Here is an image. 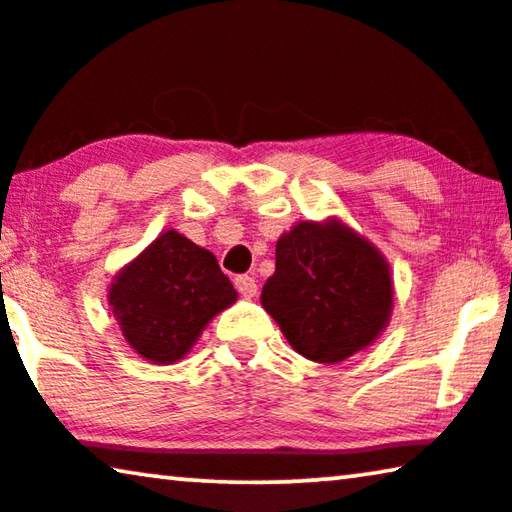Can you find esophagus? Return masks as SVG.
<instances>
[{
	"instance_id": "34e87169",
	"label": "esophagus",
	"mask_w": 512,
	"mask_h": 512,
	"mask_svg": "<svg viewBox=\"0 0 512 512\" xmlns=\"http://www.w3.org/2000/svg\"><path fill=\"white\" fill-rule=\"evenodd\" d=\"M236 283V290L241 292V297H246V299H253L255 294H257V280L255 278H250V276H239L234 280Z\"/></svg>"
}]
</instances>
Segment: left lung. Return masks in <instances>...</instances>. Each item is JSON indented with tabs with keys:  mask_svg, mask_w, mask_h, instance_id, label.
Instances as JSON below:
<instances>
[{
	"mask_svg": "<svg viewBox=\"0 0 512 512\" xmlns=\"http://www.w3.org/2000/svg\"><path fill=\"white\" fill-rule=\"evenodd\" d=\"M259 299L299 355L336 364L390 322V264L341 220L297 222L276 243V273Z\"/></svg>",
	"mask_w": 512,
	"mask_h": 512,
	"instance_id": "obj_1",
	"label": "left lung"
}]
</instances>
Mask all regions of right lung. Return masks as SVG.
I'll use <instances>...</instances> for the list:
<instances>
[{"label":"right lung","instance_id":"1","mask_svg":"<svg viewBox=\"0 0 512 512\" xmlns=\"http://www.w3.org/2000/svg\"><path fill=\"white\" fill-rule=\"evenodd\" d=\"M236 297L215 255L176 229L157 236L122 266L109 287V306L122 336L155 364L183 359L208 322Z\"/></svg>","mask_w":512,"mask_h":512}]
</instances>
